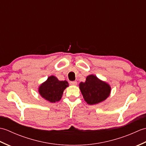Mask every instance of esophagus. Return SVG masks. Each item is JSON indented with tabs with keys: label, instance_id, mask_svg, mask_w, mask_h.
I'll return each mask as SVG.
<instances>
[{
	"label": "esophagus",
	"instance_id": "obj_1",
	"mask_svg": "<svg viewBox=\"0 0 146 146\" xmlns=\"http://www.w3.org/2000/svg\"><path fill=\"white\" fill-rule=\"evenodd\" d=\"M70 83L71 85H77V82L72 81V82H70Z\"/></svg>",
	"mask_w": 146,
	"mask_h": 146
}]
</instances>
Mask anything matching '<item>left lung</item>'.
<instances>
[{"mask_svg": "<svg viewBox=\"0 0 146 146\" xmlns=\"http://www.w3.org/2000/svg\"><path fill=\"white\" fill-rule=\"evenodd\" d=\"M79 86L83 98L89 105L97 104L106 100L111 92L108 83L94 75L86 77L85 82L80 83Z\"/></svg>", "mask_w": 146, "mask_h": 146, "instance_id": "obj_1", "label": "left lung"}]
</instances>
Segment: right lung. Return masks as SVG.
Masks as SVG:
<instances>
[{"instance_id":"1","label":"right lung","mask_w":146,"mask_h":146,"mask_svg":"<svg viewBox=\"0 0 146 146\" xmlns=\"http://www.w3.org/2000/svg\"><path fill=\"white\" fill-rule=\"evenodd\" d=\"M68 83L66 80L60 81L54 76H49L47 80L39 86V93L41 97L51 103L60 101Z\"/></svg>"}]
</instances>
